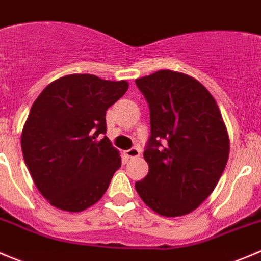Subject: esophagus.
<instances>
[{"mask_svg":"<svg viewBox=\"0 0 261 261\" xmlns=\"http://www.w3.org/2000/svg\"><path fill=\"white\" fill-rule=\"evenodd\" d=\"M139 154H141V151H139L138 147H132L130 149H127V151H125V156H127L128 159H136Z\"/></svg>","mask_w":261,"mask_h":261,"instance_id":"1","label":"esophagus"}]
</instances>
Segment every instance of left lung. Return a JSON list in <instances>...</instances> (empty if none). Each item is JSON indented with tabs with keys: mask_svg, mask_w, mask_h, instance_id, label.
Listing matches in <instances>:
<instances>
[{
	"mask_svg": "<svg viewBox=\"0 0 261 261\" xmlns=\"http://www.w3.org/2000/svg\"><path fill=\"white\" fill-rule=\"evenodd\" d=\"M136 85L148 102L151 123L143 152L149 170L136 190L159 215H188L215 190L228 160L219 108L199 81L180 72L161 69Z\"/></svg>",
	"mask_w": 261,
	"mask_h": 261,
	"instance_id": "obj_1",
	"label": "left lung"
}]
</instances>
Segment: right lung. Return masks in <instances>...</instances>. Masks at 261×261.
<instances>
[{"mask_svg": "<svg viewBox=\"0 0 261 261\" xmlns=\"http://www.w3.org/2000/svg\"><path fill=\"white\" fill-rule=\"evenodd\" d=\"M127 81L94 74L61 77L40 92L21 133L24 161L40 194L53 207L81 212L100 200L122 165L107 136V110Z\"/></svg>", "mask_w": 261, "mask_h": 261, "instance_id": "obj_1", "label": "right lung"}]
</instances>
